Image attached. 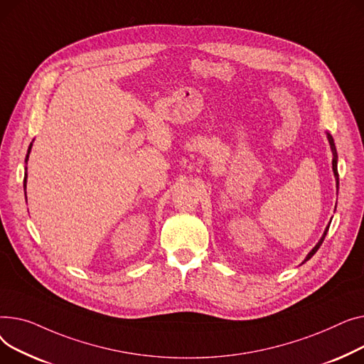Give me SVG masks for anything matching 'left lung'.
I'll return each mask as SVG.
<instances>
[{"instance_id": "8db88e82", "label": "left lung", "mask_w": 364, "mask_h": 364, "mask_svg": "<svg viewBox=\"0 0 364 364\" xmlns=\"http://www.w3.org/2000/svg\"><path fill=\"white\" fill-rule=\"evenodd\" d=\"M326 138H328V141H329V145H331V151H332V170H333V176H335V181H336V188L339 186V176H338V154H336V146H335V142H333V138H332V135L329 134V132H326ZM336 208V207H335ZM331 225V223H329ZM329 225L326 226V229H325V232H323V235H322V238L318 240V242L313 247V250L306 255V259H304V262L303 263H306L307 260H310L313 255L316 254V251L320 248V245H322V242H323V240H325V237H326V233H328V230H329Z\"/></svg>"}]
</instances>
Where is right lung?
<instances>
[{"mask_svg":"<svg viewBox=\"0 0 364 364\" xmlns=\"http://www.w3.org/2000/svg\"><path fill=\"white\" fill-rule=\"evenodd\" d=\"M33 142V141H32ZM32 142H31V145H29V148H28V154H26V159H25V163L28 164V160H29V154H31V149H32ZM25 179H23V188H25V196H26V182H28V167H25ZM26 203H28V200H26Z\"/></svg>","mask_w":364,"mask_h":364,"instance_id":"right-lung-1","label":"right lung"}]
</instances>
